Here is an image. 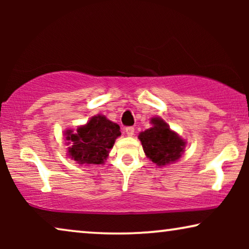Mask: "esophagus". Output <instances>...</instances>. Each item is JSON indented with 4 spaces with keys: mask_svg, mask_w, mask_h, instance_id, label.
<instances>
[{
    "mask_svg": "<svg viewBox=\"0 0 249 249\" xmlns=\"http://www.w3.org/2000/svg\"><path fill=\"white\" fill-rule=\"evenodd\" d=\"M124 131L128 136H132V135H134V132H135V128L134 127H125Z\"/></svg>",
    "mask_w": 249,
    "mask_h": 249,
    "instance_id": "1",
    "label": "esophagus"
}]
</instances>
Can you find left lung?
<instances>
[{
	"instance_id": "8db88e82",
	"label": "left lung",
	"mask_w": 249,
	"mask_h": 249,
	"mask_svg": "<svg viewBox=\"0 0 249 249\" xmlns=\"http://www.w3.org/2000/svg\"><path fill=\"white\" fill-rule=\"evenodd\" d=\"M153 127L139 134L142 149L152 162L159 166L166 165L180 159L186 142L176 132L170 130L162 119L153 118Z\"/></svg>"
}]
</instances>
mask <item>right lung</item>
Returning <instances> with one entry per match:
<instances>
[{"mask_svg": "<svg viewBox=\"0 0 249 249\" xmlns=\"http://www.w3.org/2000/svg\"><path fill=\"white\" fill-rule=\"evenodd\" d=\"M66 135L67 141L71 144L69 147L71 159L79 164H102L121 132L117 124L107 120L103 115H96L87 124L78 128L77 134L68 130Z\"/></svg>", "mask_w": 249, "mask_h": 249, "instance_id": "1", "label": "right lung"}]
</instances>
